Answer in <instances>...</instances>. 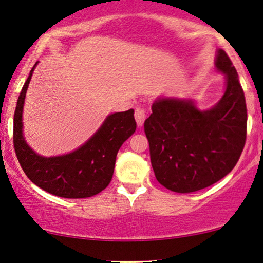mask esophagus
Here are the masks:
<instances>
[{
  "instance_id": "34e87169",
  "label": "esophagus",
  "mask_w": 263,
  "mask_h": 263,
  "mask_svg": "<svg viewBox=\"0 0 263 263\" xmlns=\"http://www.w3.org/2000/svg\"><path fill=\"white\" fill-rule=\"evenodd\" d=\"M135 118H136L137 125H138L139 127L143 126L144 121H145V119H146V112H145V109L140 108V107H139V108H137L136 112H135Z\"/></svg>"
}]
</instances>
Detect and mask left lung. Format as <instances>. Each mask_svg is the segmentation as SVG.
I'll list each match as a JSON object with an SVG mask.
<instances>
[{"mask_svg":"<svg viewBox=\"0 0 263 263\" xmlns=\"http://www.w3.org/2000/svg\"><path fill=\"white\" fill-rule=\"evenodd\" d=\"M214 65L225 76V91L216 105L199 109L193 99L160 96L144 123L155 176L176 193L200 191L223 179L246 144L247 106L237 71L220 49Z\"/></svg>","mask_w":263,"mask_h":263,"instance_id":"left-lung-1","label":"left lung"}]
</instances>
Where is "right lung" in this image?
<instances>
[{
  "label": "right lung",
  "mask_w": 263,
  "mask_h": 263,
  "mask_svg": "<svg viewBox=\"0 0 263 263\" xmlns=\"http://www.w3.org/2000/svg\"><path fill=\"white\" fill-rule=\"evenodd\" d=\"M36 64L22 87L14 113L13 142L17 160L28 179L47 193L68 199L93 197L109 184L118 151L136 131L135 110L109 114L99 130L71 153L42 156L29 147L22 130L26 91Z\"/></svg>",
  "instance_id": "right-lung-1"
}]
</instances>
